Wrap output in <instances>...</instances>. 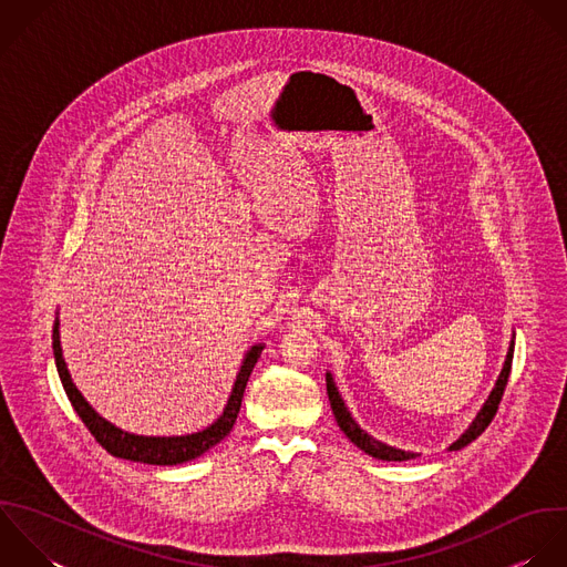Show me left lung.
<instances>
[{
	"label": "left lung",
	"mask_w": 567,
	"mask_h": 567,
	"mask_svg": "<svg viewBox=\"0 0 567 567\" xmlns=\"http://www.w3.org/2000/svg\"><path fill=\"white\" fill-rule=\"evenodd\" d=\"M513 353H515V342H511V349H508V355H506V362H504V369L497 378V384L493 389V393L488 395L486 404L482 406V411L477 413V417L473 420V424L466 429V433L453 442L449 446V451H462L464 446H468L471 442H475L486 429L488 424L493 422V417L497 415V409H499V402L504 398V391H506V384H508V378H511V369H513ZM327 393H329V402H331V409H333V415H336V422L338 426L342 429V433L360 449L364 451L367 455L375 457V460H384V462H409V460H415L417 453H411V451H402V449H393L384 442H378L375 437H371L367 431H362L358 426V422L353 420V415L349 413L342 395L338 393V386L333 382V375L327 373Z\"/></svg>",
	"instance_id": "obj_1"
}]
</instances>
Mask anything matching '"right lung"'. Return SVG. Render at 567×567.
<instances>
[{"mask_svg": "<svg viewBox=\"0 0 567 567\" xmlns=\"http://www.w3.org/2000/svg\"><path fill=\"white\" fill-rule=\"evenodd\" d=\"M262 344H256L247 351L245 360H243V367L236 375V382H234V389H231V395L227 400V406L223 411V415L212 424L207 426L205 431H198V433H192V435H181V437H145V435H132V433H125L121 429H116L114 424L105 422L87 402L85 398L79 393V389L74 386L70 373H68V367H65V360H63V353H61V340H59V318H54V327H52V353H54V364H56V373L61 378V384H63V391L72 404V409L76 411V415L81 417V422L85 424V429L92 433V437L114 457H121V460H130V462H141V464H152V466H176V464H183V462H189V460H196L200 457L203 453H207L212 446H216L218 442H223L236 417H238V411H240V404H243V393H245V386H247V380L262 353Z\"/></svg>", "mask_w": 567, "mask_h": 567, "instance_id": "add662e5", "label": "right lung"}]
</instances>
